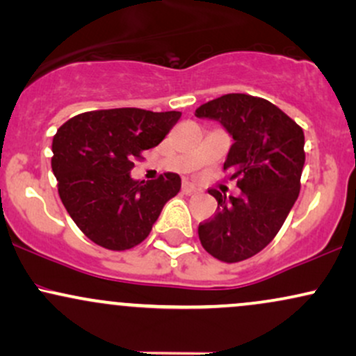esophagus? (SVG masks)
<instances>
[{"label":"esophagus","mask_w":356,"mask_h":356,"mask_svg":"<svg viewBox=\"0 0 356 356\" xmlns=\"http://www.w3.org/2000/svg\"><path fill=\"white\" fill-rule=\"evenodd\" d=\"M195 191H197V187H195L194 184H191V182H184L182 184V192H184V194H194Z\"/></svg>","instance_id":"esophagus-1"}]
</instances>
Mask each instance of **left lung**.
<instances>
[{
    "label": "left lung",
    "mask_w": 356,
    "mask_h": 356,
    "mask_svg": "<svg viewBox=\"0 0 356 356\" xmlns=\"http://www.w3.org/2000/svg\"><path fill=\"white\" fill-rule=\"evenodd\" d=\"M214 118L234 138L224 170L241 195L218 189L214 216L199 224L202 248L222 263H239L275 239L300 195L305 165L303 129L271 102L246 93H227L195 110Z\"/></svg>",
    "instance_id": "1"
}]
</instances>
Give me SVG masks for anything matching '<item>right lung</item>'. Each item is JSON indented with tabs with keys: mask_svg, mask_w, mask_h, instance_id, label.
<instances>
[{
	"mask_svg": "<svg viewBox=\"0 0 356 356\" xmlns=\"http://www.w3.org/2000/svg\"><path fill=\"white\" fill-rule=\"evenodd\" d=\"M181 112L110 108L75 115L53 137L51 169L65 209L90 241L110 251L140 244L181 191L174 172L134 181V162L159 145Z\"/></svg>",
	"mask_w": 356,
	"mask_h": 356,
	"instance_id": "obj_1",
	"label": "right lung"
}]
</instances>
